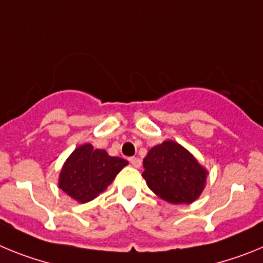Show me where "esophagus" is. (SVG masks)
Masks as SVG:
<instances>
[{
    "instance_id": "34e87169",
    "label": "esophagus",
    "mask_w": 263,
    "mask_h": 263,
    "mask_svg": "<svg viewBox=\"0 0 263 263\" xmlns=\"http://www.w3.org/2000/svg\"><path fill=\"white\" fill-rule=\"evenodd\" d=\"M130 163H132V166L136 167V168H138V167H141V159L137 157H132L130 158Z\"/></svg>"
}]
</instances>
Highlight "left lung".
Here are the masks:
<instances>
[{
    "label": "left lung",
    "mask_w": 263,
    "mask_h": 263,
    "mask_svg": "<svg viewBox=\"0 0 263 263\" xmlns=\"http://www.w3.org/2000/svg\"><path fill=\"white\" fill-rule=\"evenodd\" d=\"M142 176L148 188L171 204H191L206 184L205 167L175 141H164L150 148L143 159Z\"/></svg>",
    "instance_id": "obj_1"
}]
</instances>
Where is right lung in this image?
<instances>
[{"label": "right lung", "instance_id": "right-lung-1", "mask_svg": "<svg viewBox=\"0 0 263 263\" xmlns=\"http://www.w3.org/2000/svg\"><path fill=\"white\" fill-rule=\"evenodd\" d=\"M122 158L110 157L103 148L90 143L76 147L60 170L58 185L78 203H88L99 196L127 166Z\"/></svg>", "mask_w": 263, "mask_h": 263}]
</instances>
